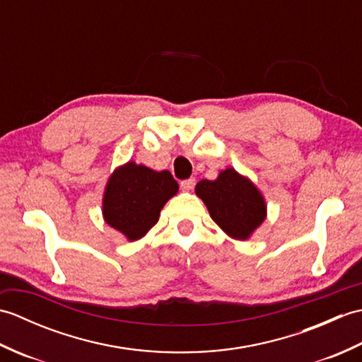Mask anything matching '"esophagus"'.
<instances>
[{"label": "esophagus", "instance_id": "34e87169", "mask_svg": "<svg viewBox=\"0 0 362 362\" xmlns=\"http://www.w3.org/2000/svg\"><path fill=\"white\" fill-rule=\"evenodd\" d=\"M194 183H196L194 179L183 180V182H180V188H182V191H191V189H193V187H194Z\"/></svg>", "mask_w": 362, "mask_h": 362}]
</instances>
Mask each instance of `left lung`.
I'll use <instances>...</instances> for the list:
<instances>
[{
  "label": "left lung",
  "mask_w": 362,
  "mask_h": 362,
  "mask_svg": "<svg viewBox=\"0 0 362 362\" xmlns=\"http://www.w3.org/2000/svg\"><path fill=\"white\" fill-rule=\"evenodd\" d=\"M194 191L211 219L236 241H247L267 216L264 196L233 168L222 169L214 180H201Z\"/></svg>",
  "instance_id": "obj_1"
}]
</instances>
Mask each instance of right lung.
<instances>
[{"label":"right lung","mask_w":362,"mask_h":362,"mask_svg":"<svg viewBox=\"0 0 362 362\" xmlns=\"http://www.w3.org/2000/svg\"><path fill=\"white\" fill-rule=\"evenodd\" d=\"M171 173L156 171L135 161L118 166L105 183L103 218L127 241H136L157 224L165 204L177 194Z\"/></svg>","instance_id":"obj_1"}]
</instances>
